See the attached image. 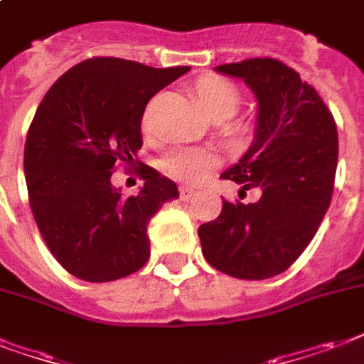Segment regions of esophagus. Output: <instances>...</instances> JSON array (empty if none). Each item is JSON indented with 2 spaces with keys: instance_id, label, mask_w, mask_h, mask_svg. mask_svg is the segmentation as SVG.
<instances>
[{
  "instance_id": "1",
  "label": "esophagus",
  "mask_w": 364,
  "mask_h": 364,
  "mask_svg": "<svg viewBox=\"0 0 364 364\" xmlns=\"http://www.w3.org/2000/svg\"><path fill=\"white\" fill-rule=\"evenodd\" d=\"M193 193H196V190H193V188H190V186H180V199H182V201L192 199Z\"/></svg>"
}]
</instances>
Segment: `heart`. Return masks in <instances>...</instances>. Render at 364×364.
I'll return each mask as SVG.
<instances>
[{
  "mask_svg": "<svg viewBox=\"0 0 364 364\" xmlns=\"http://www.w3.org/2000/svg\"><path fill=\"white\" fill-rule=\"evenodd\" d=\"M193 95L198 100L199 107L213 120L228 119L236 113L242 101V94L236 84L224 76L207 75L201 76L193 84ZM141 128L151 130V117L147 109L141 117ZM215 153L203 147H184L172 149L161 159V168L176 180L184 182H198L215 166Z\"/></svg>",
  "mask_w": 364,
  "mask_h": 364,
  "instance_id": "1",
  "label": "heart"
}]
</instances>
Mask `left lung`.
<instances>
[{
  "label": "left lung",
  "instance_id": "obj_1",
  "mask_svg": "<svg viewBox=\"0 0 364 364\" xmlns=\"http://www.w3.org/2000/svg\"><path fill=\"white\" fill-rule=\"evenodd\" d=\"M217 70L244 78L259 103L255 141L223 178L259 188L261 198L224 199L220 215L199 226L201 250L224 274L272 278L296 263L330 207L338 166L334 117L318 92L278 59L253 57Z\"/></svg>",
  "mask_w": 364,
  "mask_h": 364
}]
</instances>
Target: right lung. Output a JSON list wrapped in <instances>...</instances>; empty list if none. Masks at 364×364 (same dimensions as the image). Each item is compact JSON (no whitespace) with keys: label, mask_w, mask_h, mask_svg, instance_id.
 <instances>
[{"label":"right lung","mask_w":364,"mask_h":364,"mask_svg":"<svg viewBox=\"0 0 364 364\" xmlns=\"http://www.w3.org/2000/svg\"><path fill=\"white\" fill-rule=\"evenodd\" d=\"M188 70L92 57L43 95L26 134L24 178L43 242L76 278L111 282L147 263V224L178 188L144 163L138 196H122L111 176L117 163H138L147 101Z\"/></svg>","instance_id":"1"}]
</instances>
